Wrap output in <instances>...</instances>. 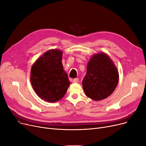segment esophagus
<instances>
[{"instance_id":"34e87169","label":"esophagus","mask_w":146,"mask_h":146,"mask_svg":"<svg viewBox=\"0 0 146 146\" xmlns=\"http://www.w3.org/2000/svg\"><path fill=\"white\" fill-rule=\"evenodd\" d=\"M78 81H79V79L78 78H75V79H74L73 80V83H77V82H78Z\"/></svg>"}]
</instances>
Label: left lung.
Instances as JSON below:
<instances>
[{"label":"left lung","mask_w":146,"mask_h":146,"mask_svg":"<svg viewBox=\"0 0 146 146\" xmlns=\"http://www.w3.org/2000/svg\"><path fill=\"white\" fill-rule=\"evenodd\" d=\"M119 73L110 57L105 52L92 56L82 81L85 95L94 101H101L110 96L117 88Z\"/></svg>","instance_id":"obj_1"}]
</instances>
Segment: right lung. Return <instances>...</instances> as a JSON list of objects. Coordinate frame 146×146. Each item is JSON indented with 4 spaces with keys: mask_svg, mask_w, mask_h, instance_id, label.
<instances>
[{
    "mask_svg": "<svg viewBox=\"0 0 146 146\" xmlns=\"http://www.w3.org/2000/svg\"><path fill=\"white\" fill-rule=\"evenodd\" d=\"M62 55L60 50H49L36 60L31 70L32 86L36 94L45 101H58L70 86L61 62Z\"/></svg>",
    "mask_w": 146,
    "mask_h": 146,
    "instance_id": "obj_1",
    "label": "right lung"
}]
</instances>
